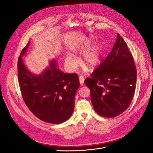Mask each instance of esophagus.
Returning <instances> with one entry per match:
<instances>
[{
    "instance_id": "obj_1",
    "label": "esophagus",
    "mask_w": 153,
    "mask_h": 153,
    "mask_svg": "<svg viewBox=\"0 0 153 153\" xmlns=\"http://www.w3.org/2000/svg\"><path fill=\"white\" fill-rule=\"evenodd\" d=\"M79 80H80V84L81 85H84V78L80 76L79 77Z\"/></svg>"
}]
</instances>
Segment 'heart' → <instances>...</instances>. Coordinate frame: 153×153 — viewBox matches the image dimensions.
I'll use <instances>...</instances> for the list:
<instances>
[{
	"instance_id": "obj_1",
	"label": "heart",
	"mask_w": 153,
	"mask_h": 153,
	"mask_svg": "<svg viewBox=\"0 0 153 153\" xmlns=\"http://www.w3.org/2000/svg\"><path fill=\"white\" fill-rule=\"evenodd\" d=\"M92 39L91 38H86L81 43L73 46V52L76 54H80L87 47H89ZM103 52V47L101 43H96L86 50L82 57V62L88 70H93L99 65L101 55ZM65 62L67 66L74 70L78 66V62L76 57L71 53H68L65 57Z\"/></svg>"
}]
</instances>
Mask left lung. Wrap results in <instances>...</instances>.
<instances>
[{
  "label": "left lung",
  "instance_id": "8db88e82",
  "mask_svg": "<svg viewBox=\"0 0 153 153\" xmlns=\"http://www.w3.org/2000/svg\"><path fill=\"white\" fill-rule=\"evenodd\" d=\"M137 69L126 43L117 34L112 52L101 62L85 84L91 91L96 112L102 117H116L131 103L135 91Z\"/></svg>",
  "mask_w": 153,
  "mask_h": 153
}]
</instances>
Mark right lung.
I'll return each instance as SVG.
<instances>
[{"label":"right lung","instance_id":"1","mask_svg":"<svg viewBox=\"0 0 153 153\" xmlns=\"http://www.w3.org/2000/svg\"><path fill=\"white\" fill-rule=\"evenodd\" d=\"M30 43L22 50L18 61V83L24 102L30 112L41 121L60 124L71 116L75 96L80 86L76 74L64 73L56 60L39 75L32 73L22 60Z\"/></svg>","mask_w":153,"mask_h":153}]
</instances>
